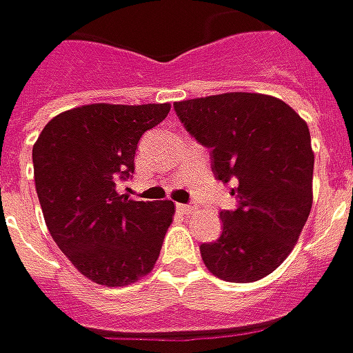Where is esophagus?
Listing matches in <instances>:
<instances>
[{"instance_id": "1", "label": "esophagus", "mask_w": 353, "mask_h": 353, "mask_svg": "<svg viewBox=\"0 0 353 353\" xmlns=\"http://www.w3.org/2000/svg\"><path fill=\"white\" fill-rule=\"evenodd\" d=\"M176 210L184 214V216H190V214H194L196 206H192V204H176Z\"/></svg>"}]
</instances>
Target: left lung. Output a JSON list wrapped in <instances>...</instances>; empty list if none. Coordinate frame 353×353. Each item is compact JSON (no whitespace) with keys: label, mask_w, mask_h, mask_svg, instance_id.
Returning a JSON list of instances; mask_svg holds the SVG:
<instances>
[{"label":"left lung","mask_w":353,"mask_h":353,"mask_svg":"<svg viewBox=\"0 0 353 353\" xmlns=\"http://www.w3.org/2000/svg\"><path fill=\"white\" fill-rule=\"evenodd\" d=\"M176 116L212 149L218 181L234 183L236 210L220 212L222 236L200 245L212 275L253 283L294 248L312 208L310 131L289 103L267 94L228 92L174 102Z\"/></svg>","instance_id":"obj_1"}]
</instances>
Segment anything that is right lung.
Returning a JSON list of instances; mask_svg holds the SVG:
<instances>
[{
	"instance_id": "obj_1",
	"label": "right lung",
	"mask_w": 353,
	"mask_h": 353,
	"mask_svg": "<svg viewBox=\"0 0 353 353\" xmlns=\"http://www.w3.org/2000/svg\"><path fill=\"white\" fill-rule=\"evenodd\" d=\"M169 112L170 103H88L52 117L34 141V188L48 232L98 285H131L159 259L174 204L131 200L117 183L135 169L143 133Z\"/></svg>"
}]
</instances>
